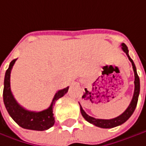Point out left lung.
<instances>
[{
  "instance_id": "8db88e82",
  "label": "left lung",
  "mask_w": 146,
  "mask_h": 146,
  "mask_svg": "<svg viewBox=\"0 0 146 146\" xmlns=\"http://www.w3.org/2000/svg\"><path fill=\"white\" fill-rule=\"evenodd\" d=\"M122 46V50L125 52L127 55V57L129 58V60L132 63V67H133V70L135 73V91H134V95L132 100L129 104V105L128 106V108L126 109V110L122 114H120L119 116L113 118L111 119H95L94 117H91L89 115H88L86 113L84 112V110H83L82 106L80 105V111L83 115V117L86 119L88 122H89L92 125H94L95 126H98L100 128H104V129H109V128H113L116 126L120 125L122 124H124L125 121L129 119V118L133 114V113L135 111L136 105H137V102H138V98H139V78L137 72H136V68L135 65L133 62V60L130 58V57L129 56V50L128 47L125 43L121 44Z\"/></svg>"
}]
</instances>
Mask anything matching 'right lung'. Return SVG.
Masks as SVG:
<instances>
[{
    "mask_svg": "<svg viewBox=\"0 0 146 146\" xmlns=\"http://www.w3.org/2000/svg\"><path fill=\"white\" fill-rule=\"evenodd\" d=\"M17 59L12 60L9 65V68L5 74L4 79V89H3V101L6 106L7 112L10 116L13 119V120L21 128L27 129H33V130H46L51 128L54 125L55 119L53 117V105L55 104L56 101L62 98L65 94H67L68 90V87L58 90L54 98L52 101L51 105L45 110L40 112H34L30 111L23 107L15 100L11 90V84H10V78L11 68Z\"/></svg>",
    "mask_w": 146,
    "mask_h": 146,
    "instance_id": "1",
    "label": "right lung"
}]
</instances>
